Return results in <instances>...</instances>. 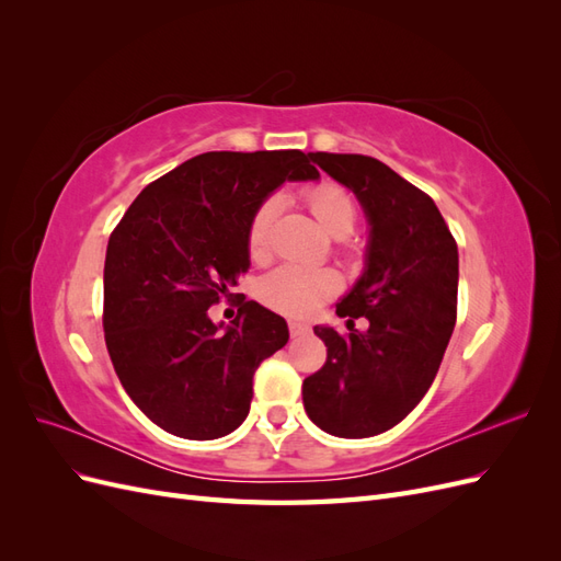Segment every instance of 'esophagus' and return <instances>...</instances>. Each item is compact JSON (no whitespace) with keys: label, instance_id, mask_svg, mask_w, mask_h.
<instances>
[{"label":"esophagus","instance_id":"obj_1","mask_svg":"<svg viewBox=\"0 0 561 561\" xmlns=\"http://www.w3.org/2000/svg\"><path fill=\"white\" fill-rule=\"evenodd\" d=\"M287 328H290V334H293V336H301V334L309 332L307 322H299V320H290V322H287Z\"/></svg>","mask_w":561,"mask_h":561}]
</instances>
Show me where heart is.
Masks as SVG:
<instances>
[{
	"mask_svg": "<svg viewBox=\"0 0 561 561\" xmlns=\"http://www.w3.org/2000/svg\"><path fill=\"white\" fill-rule=\"evenodd\" d=\"M309 210L320 222V227L336 239H346L358 225V206L353 196L336 182H318L304 192ZM280 196H266L254 208L245 243L252 260H264L271 248V233H274L276 217L280 213ZM339 290V276L330 268H304L295 264H285L257 283V297L264 307L285 316H311L322 301H328Z\"/></svg>",
	"mask_w": 561,
	"mask_h": 561,
	"instance_id": "obj_1",
	"label": "heart"
}]
</instances>
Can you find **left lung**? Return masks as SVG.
<instances>
[{
  "instance_id": "left-lung-1",
  "label": "left lung",
  "mask_w": 561,
  "mask_h": 561,
  "mask_svg": "<svg viewBox=\"0 0 561 561\" xmlns=\"http://www.w3.org/2000/svg\"><path fill=\"white\" fill-rule=\"evenodd\" d=\"M363 203L367 268L336 304L348 334L313 328L328 360L304 379L309 419L336 437L393 428L426 396L456 325L458 250L433 198L377 159L311 151ZM370 325L360 333L354 318Z\"/></svg>"
}]
</instances>
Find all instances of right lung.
<instances>
[{
    "mask_svg": "<svg viewBox=\"0 0 561 561\" xmlns=\"http://www.w3.org/2000/svg\"><path fill=\"white\" fill-rule=\"evenodd\" d=\"M316 178L299 149L206 151L147 184L114 227L105 344L130 400L163 431L215 439L245 421L254 371L290 332L245 297L225 330L208 309L250 266L254 208L285 180Z\"/></svg>",
    "mask_w": 561,
    "mask_h": 561,
    "instance_id": "right-lung-1",
    "label": "right lung"
}]
</instances>
